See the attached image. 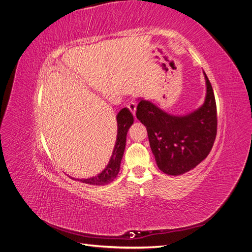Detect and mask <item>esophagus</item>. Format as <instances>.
Listing matches in <instances>:
<instances>
[{
	"label": "esophagus",
	"instance_id": "obj_1",
	"mask_svg": "<svg viewBox=\"0 0 252 252\" xmlns=\"http://www.w3.org/2000/svg\"><path fill=\"white\" fill-rule=\"evenodd\" d=\"M126 107L130 110V112L133 114H135V110H136V104L133 102V101H130V102H128L127 104H126Z\"/></svg>",
	"mask_w": 252,
	"mask_h": 252
}]
</instances>
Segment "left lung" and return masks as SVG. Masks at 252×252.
<instances>
[{
    "mask_svg": "<svg viewBox=\"0 0 252 252\" xmlns=\"http://www.w3.org/2000/svg\"><path fill=\"white\" fill-rule=\"evenodd\" d=\"M205 74V73H204ZM204 104L185 117H175L141 99L135 116L147 127L158 169L178 176L194 169L212 150L217 134V108L212 85L205 74Z\"/></svg>",
    "mask_w": 252,
    "mask_h": 252,
    "instance_id": "8db88e82",
    "label": "left lung"
}]
</instances>
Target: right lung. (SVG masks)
<instances>
[{"label": "right lung", "instance_id": "obj_1", "mask_svg": "<svg viewBox=\"0 0 252 252\" xmlns=\"http://www.w3.org/2000/svg\"><path fill=\"white\" fill-rule=\"evenodd\" d=\"M117 123H118V135H117V142L114 146L110 161L106 168L97 176L89 178V179H78V181L85 183L89 185H95V186H102L106 185L108 183L112 182L117 178L120 168L121 162L124 156L125 148H126V133L128 128L133 123V117L130 111L125 107L123 108L117 116ZM77 180V179H75Z\"/></svg>", "mask_w": 252, "mask_h": 252}]
</instances>
